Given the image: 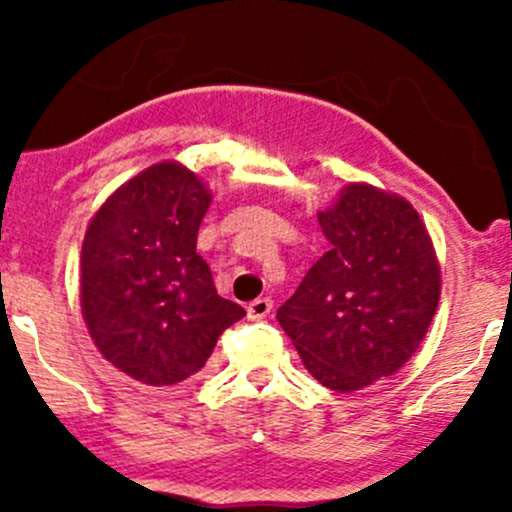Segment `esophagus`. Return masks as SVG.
I'll list each match as a JSON object with an SVG mask.
<instances>
[{
  "mask_svg": "<svg viewBox=\"0 0 512 512\" xmlns=\"http://www.w3.org/2000/svg\"><path fill=\"white\" fill-rule=\"evenodd\" d=\"M271 310H274V302H271V297H259V300H253L251 305H248V318L264 320Z\"/></svg>",
  "mask_w": 512,
  "mask_h": 512,
  "instance_id": "obj_1",
  "label": "esophagus"
}]
</instances>
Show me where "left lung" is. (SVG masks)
<instances>
[{
	"label": "left lung",
	"mask_w": 512,
	"mask_h": 512,
	"mask_svg": "<svg viewBox=\"0 0 512 512\" xmlns=\"http://www.w3.org/2000/svg\"><path fill=\"white\" fill-rule=\"evenodd\" d=\"M318 223L330 248L277 320L312 377L356 392L418 351L441 300V266L418 210L387 189L346 184Z\"/></svg>",
	"instance_id": "1"
}]
</instances>
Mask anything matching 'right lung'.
Segmentation results:
<instances>
[{
    "label": "right lung",
    "mask_w": 512,
    "mask_h": 512,
    "mask_svg": "<svg viewBox=\"0 0 512 512\" xmlns=\"http://www.w3.org/2000/svg\"><path fill=\"white\" fill-rule=\"evenodd\" d=\"M212 192L179 161L117 187L81 243V315L99 354L151 387L194 377L217 338L246 315L217 295L197 230Z\"/></svg>",
    "instance_id": "add662e5"
}]
</instances>
